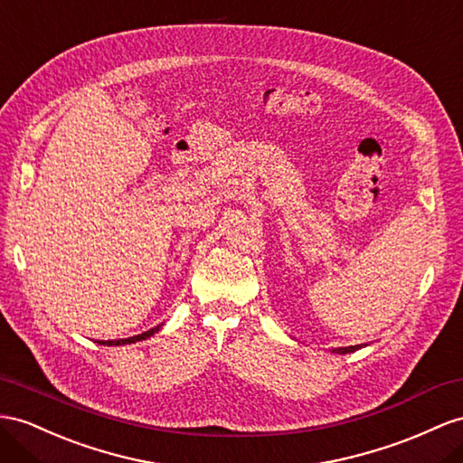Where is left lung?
I'll return each instance as SVG.
<instances>
[{
	"instance_id": "8db88e82",
	"label": "left lung",
	"mask_w": 463,
	"mask_h": 463,
	"mask_svg": "<svg viewBox=\"0 0 463 463\" xmlns=\"http://www.w3.org/2000/svg\"><path fill=\"white\" fill-rule=\"evenodd\" d=\"M362 346H348V348H335L333 352L335 354H348V352H355V350H360Z\"/></svg>"
}]
</instances>
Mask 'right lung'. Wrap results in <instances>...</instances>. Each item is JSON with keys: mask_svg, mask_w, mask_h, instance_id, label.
Listing matches in <instances>:
<instances>
[{"mask_svg": "<svg viewBox=\"0 0 463 463\" xmlns=\"http://www.w3.org/2000/svg\"><path fill=\"white\" fill-rule=\"evenodd\" d=\"M162 325L154 326L150 330H146V333L142 335H137V336H130V338H121V340H99V345H105V346H121V345H133V342H138V340H146L148 336H152L154 333H158Z\"/></svg>", "mask_w": 463, "mask_h": 463, "instance_id": "add662e5", "label": "right lung"}]
</instances>
